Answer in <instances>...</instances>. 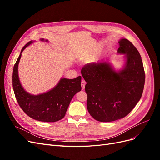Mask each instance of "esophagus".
<instances>
[{
    "mask_svg": "<svg viewBox=\"0 0 160 160\" xmlns=\"http://www.w3.org/2000/svg\"><path fill=\"white\" fill-rule=\"evenodd\" d=\"M85 84H86V83H85V80H82L81 81V88H82V89H85Z\"/></svg>",
    "mask_w": 160,
    "mask_h": 160,
    "instance_id": "34e87169",
    "label": "esophagus"
}]
</instances>
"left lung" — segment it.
Returning a JSON list of instances; mask_svg holds the SVG:
<instances>
[{"mask_svg": "<svg viewBox=\"0 0 160 160\" xmlns=\"http://www.w3.org/2000/svg\"><path fill=\"white\" fill-rule=\"evenodd\" d=\"M124 65L115 70L108 59L85 65L87 108L95 120L113 122L128 115L141 99L145 84L143 62L138 49L126 38L118 41Z\"/></svg>", "mask_w": 160, "mask_h": 160, "instance_id": "left-lung-1", "label": "left lung"}]
</instances>
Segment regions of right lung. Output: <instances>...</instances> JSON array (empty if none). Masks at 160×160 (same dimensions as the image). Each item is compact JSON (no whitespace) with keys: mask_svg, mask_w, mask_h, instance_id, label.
Instances as JSON below:
<instances>
[{"mask_svg":"<svg viewBox=\"0 0 160 160\" xmlns=\"http://www.w3.org/2000/svg\"><path fill=\"white\" fill-rule=\"evenodd\" d=\"M41 41L48 40L41 38ZM31 41L23 47L12 72V87L17 102L21 108L30 118L45 122H55L65 115L73 96L81 90V77L69 79L61 78L55 87L45 93L32 95L27 92L21 83L18 74V67L21 53L33 42Z\"/></svg>","mask_w":160,"mask_h":160,"instance_id":"1","label":"right lung"}]
</instances>
